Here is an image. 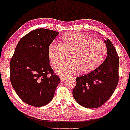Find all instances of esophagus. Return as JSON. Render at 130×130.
Listing matches in <instances>:
<instances>
[{
  "instance_id": "34e87169",
  "label": "esophagus",
  "mask_w": 130,
  "mask_h": 130,
  "mask_svg": "<svg viewBox=\"0 0 130 130\" xmlns=\"http://www.w3.org/2000/svg\"><path fill=\"white\" fill-rule=\"evenodd\" d=\"M66 79H67V78H66L65 77H60V80H61V82L64 81V80H66Z\"/></svg>"
}]
</instances>
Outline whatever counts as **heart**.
I'll list each match as a JSON object with an SVG mask.
<instances>
[{
	"instance_id": "b5f03b06",
	"label": "heart",
	"mask_w": 130,
	"mask_h": 130,
	"mask_svg": "<svg viewBox=\"0 0 130 130\" xmlns=\"http://www.w3.org/2000/svg\"><path fill=\"white\" fill-rule=\"evenodd\" d=\"M106 45L102 40L79 32L63 35L58 44L52 43L48 48L51 66L57 68L68 55L69 61L63 64L56 72L62 76L74 75L79 72L87 74L98 68L106 55Z\"/></svg>"
}]
</instances>
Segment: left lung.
Here are the masks:
<instances>
[{
	"mask_svg": "<svg viewBox=\"0 0 130 130\" xmlns=\"http://www.w3.org/2000/svg\"><path fill=\"white\" fill-rule=\"evenodd\" d=\"M104 42L107 56L104 62L89 73L76 78L73 96L78 104L86 108L103 105L112 95L119 82L118 54L109 39Z\"/></svg>",
	"mask_w": 130,
	"mask_h": 130,
	"instance_id": "obj_1",
	"label": "left lung"
}]
</instances>
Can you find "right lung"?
<instances>
[{"mask_svg": "<svg viewBox=\"0 0 130 130\" xmlns=\"http://www.w3.org/2000/svg\"><path fill=\"white\" fill-rule=\"evenodd\" d=\"M58 32L34 30L20 39L10 61V82L18 96L29 105L40 107L54 97L60 83L50 65L48 48Z\"/></svg>", "mask_w": 130, "mask_h": 130, "instance_id": "1", "label": "right lung"}]
</instances>
